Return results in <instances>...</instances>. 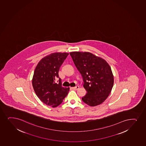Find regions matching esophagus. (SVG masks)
Returning <instances> with one entry per match:
<instances>
[{
    "label": "esophagus",
    "mask_w": 146,
    "mask_h": 146,
    "mask_svg": "<svg viewBox=\"0 0 146 146\" xmlns=\"http://www.w3.org/2000/svg\"><path fill=\"white\" fill-rule=\"evenodd\" d=\"M71 88L72 89H74V90H77V89H78L79 88V86H76V87H71Z\"/></svg>",
    "instance_id": "obj_1"
}]
</instances>
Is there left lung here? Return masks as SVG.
I'll return each mask as SVG.
<instances>
[{
  "label": "left lung",
  "mask_w": 146,
  "mask_h": 146,
  "mask_svg": "<svg viewBox=\"0 0 146 146\" xmlns=\"http://www.w3.org/2000/svg\"><path fill=\"white\" fill-rule=\"evenodd\" d=\"M70 54L87 91L82 101L92 107L103 103L110 95L114 82L109 64L104 59L89 52L73 51Z\"/></svg>",
  "instance_id": "left-lung-1"
}]
</instances>
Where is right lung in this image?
Segmentation results:
<instances>
[{
	"instance_id": "right-lung-1",
	"label": "right lung",
	"mask_w": 146,
	"mask_h": 146,
	"mask_svg": "<svg viewBox=\"0 0 146 146\" xmlns=\"http://www.w3.org/2000/svg\"><path fill=\"white\" fill-rule=\"evenodd\" d=\"M69 53L55 52L41 59L35 67L32 79L33 88L41 102L56 107L67 96L69 87H62L59 72Z\"/></svg>"
}]
</instances>
